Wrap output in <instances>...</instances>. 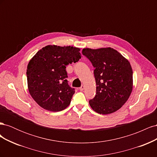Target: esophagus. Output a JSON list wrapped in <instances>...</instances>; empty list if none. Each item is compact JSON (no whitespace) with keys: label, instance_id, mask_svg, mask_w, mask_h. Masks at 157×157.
Here are the masks:
<instances>
[{"label":"esophagus","instance_id":"obj_1","mask_svg":"<svg viewBox=\"0 0 157 157\" xmlns=\"http://www.w3.org/2000/svg\"><path fill=\"white\" fill-rule=\"evenodd\" d=\"M84 88H85V86H84V85H82V86L79 88V90H80V91H82V90H84Z\"/></svg>","mask_w":157,"mask_h":157}]
</instances>
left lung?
I'll use <instances>...</instances> for the list:
<instances>
[{
	"label": "left lung",
	"mask_w": 157,
	"mask_h": 157,
	"mask_svg": "<svg viewBox=\"0 0 157 157\" xmlns=\"http://www.w3.org/2000/svg\"><path fill=\"white\" fill-rule=\"evenodd\" d=\"M82 53L91 61L96 82V94L89 101L94 111L108 115L121 109L133 89L131 65L117 50L111 47L84 48Z\"/></svg>",
	"instance_id": "1"
}]
</instances>
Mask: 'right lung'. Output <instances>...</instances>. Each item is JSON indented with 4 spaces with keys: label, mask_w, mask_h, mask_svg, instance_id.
Instances as JSON below:
<instances>
[{
    "label": "right lung",
    "mask_w": 157,
    "mask_h": 157,
    "mask_svg": "<svg viewBox=\"0 0 157 157\" xmlns=\"http://www.w3.org/2000/svg\"><path fill=\"white\" fill-rule=\"evenodd\" d=\"M80 50L71 46L48 45L31 59L27 68V86L40 107L58 112L69 105L75 90L66 79V65L81 58Z\"/></svg>",
    "instance_id": "add662e5"
}]
</instances>
